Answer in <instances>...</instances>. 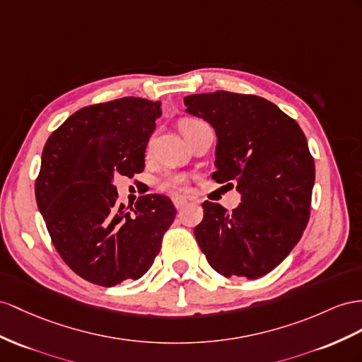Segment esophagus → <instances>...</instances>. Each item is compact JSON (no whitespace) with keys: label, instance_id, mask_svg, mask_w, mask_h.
I'll return each mask as SVG.
<instances>
[{"label":"esophagus","instance_id":"1","mask_svg":"<svg viewBox=\"0 0 362 362\" xmlns=\"http://www.w3.org/2000/svg\"><path fill=\"white\" fill-rule=\"evenodd\" d=\"M173 203H174L175 208L182 209L183 206L188 205V199H185V197H173Z\"/></svg>","mask_w":362,"mask_h":362}]
</instances>
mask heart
<instances>
[{
  "instance_id": "1",
  "label": "heart",
  "mask_w": 362,
  "mask_h": 362,
  "mask_svg": "<svg viewBox=\"0 0 362 362\" xmlns=\"http://www.w3.org/2000/svg\"><path fill=\"white\" fill-rule=\"evenodd\" d=\"M199 124H203V120H199V119L183 120L182 122L183 134L187 133L189 128L196 127ZM188 187H189V179L183 174H170V175H165V177L160 180V188L168 192H185L188 191Z\"/></svg>"
}]
</instances>
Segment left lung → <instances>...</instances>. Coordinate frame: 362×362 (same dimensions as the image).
<instances>
[{
    "label": "left lung",
    "instance_id": "1",
    "mask_svg": "<svg viewBox=\"0 0 362 362\" xmlns=\"http://www.w3.org/2000/svg\"><path fill=\"white\" fill-rule=\"evenodd\" d=\"M183 102L217 133L212 179L233 180L242 192L233 212L203 203V220L194 229L202 252L225 276L269 274L300 242L310 217L315 162L303 129L255 95L218 90Z\"/></svg>",
    "mask_w": 362,
    "mask_h": 362
}]
</instances>
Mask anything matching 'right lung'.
Segmentation results:
<instances>
[{"label": "right lung", "instance_id": "obj_1", "mask_svg": "<svg viewBox=\"0 0 362 362\" xmlns=\"http://www.w3.org/2000/svg\"><path fill=\"white\" fill-rule=\"evenodd\" d=\"M160 102L120 98L78 110L42 150L35 196L53 246L70 269L98 286L137 280L150 269L175 208L162 194L119 205L113 177L145 168Z\"/></svg>", "mask_w": 362, "mask_h": 362}]
</instances>
